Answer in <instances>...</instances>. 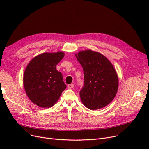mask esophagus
I'll list each match as a JSON object with an SVG mask.
<instances>
[{
  "label": "esophagus",
  "instance_id": "1",
  "mask_svg": "<svg viewBox=\"0 0 149 149\" xmlns=\"http://www.w3.org/2000/svg\"><path fill=\"white\" fill-rule=\"evenodd\" d=\"M73 87H74V84H68V88L72 89Z\"/></svg>",
  "mask_w": 149,
  "mask_h": 149
}]
</instances>
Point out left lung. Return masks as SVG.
I'll return each instance as SVG.
<instances>
[{
    "mask_svg": "<svg viewBox=\"0 0 149 149\" xmlns=\"http://www.w3.org/2000/svg\"><path fill=\"white\" fill-rule=\"evenodd\" d=\"M84 72V84L79 95L88 109L96 110L112 101L118 89V78L114 66L102 54L92 50L76 55Z\"/></svg>",
    "mask_w": 149,
    "mask_h": 149,
    "instance_id": "8db88e82",
    "label": "left lung"
}]
</instances>
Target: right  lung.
Wrapping results in <instances>:
<instances>
[{
    "mask_svg": "<svg viewBox=\"0 0 149 149\" xmlns=\"http://www.w3.org/2000/svg\"><path fill=\"white\" fill-rule=\"evenodd\" d=\"M62 52L44 53L35 57L26 66L24 85L31 102L41 107L53 106L66 88L56 65L64 57Z\"/></svg>",
    "mask_w": 149,
    "mask_h": 149,
    "instance_id": "obj_1",
    "label": "right lung"
}]
</instances>
